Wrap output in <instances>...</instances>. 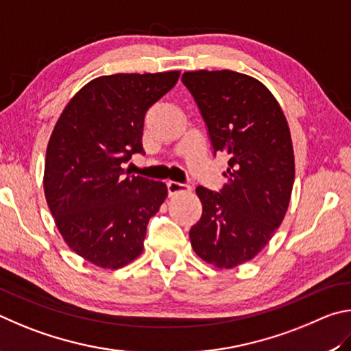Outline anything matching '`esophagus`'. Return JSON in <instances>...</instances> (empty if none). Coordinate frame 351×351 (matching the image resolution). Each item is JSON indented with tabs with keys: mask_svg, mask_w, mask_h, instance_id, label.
<instances>
[{
	"mask_svg": "<svg viewBox=\"0 0 351 351\" xmlns=\"http://www.w3.org/2000/svg\"><path fill=\"white\" fill-rule=\"evenodd\" d=\"M166 188H168L169 197H172V195H176L179 193H188L189 189H191L188 185H183V183H179V182H168L166 183Z\"/></svg>",
	"mask_w": 351,
	"mask_h": 351,
	"instance_id": "obj_1",
	"label": "esophagus"
}]
</instances>
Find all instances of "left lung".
<instances>
[{"label":"left lung","mask_w":351,"mask_h":351,"mask_svg":"<svg viewBox=\"0 0 351 351\" xmlns=\"http://www.w3.org/2000/svg\"><path fill=\"white\" fill-rule=\"evenodd\" d=\"M213 154L223 152L222 189L197 186L202 217L189 230L195 254L217 268L251 261L279 228L290 204L294 154L284 112L256 78L232 71L185 72Z\"/></svg>","instance_id":"left-lung-1"}]
</instances>
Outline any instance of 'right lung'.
<instances>
[{
    "mask_svg": "<svg viewBox=\"0 0 351 351\" xmlns=\"http://www.w3.org/2000/svg\"><path fill=\"white\" fill-rule=\"evenodd\" d=\"M179 71L115 73L92 80L67 103L46 152L45 194L72 251L117 269L143 251L146 226L166 185L129 176L123 163L143 154L146 112L168 94Z\"/></svg>",
    "mask_w": 351,
    "mask_h": 351,
    "instance_id": "add662e5",
    "label": "right lung"
}]
</instances>
